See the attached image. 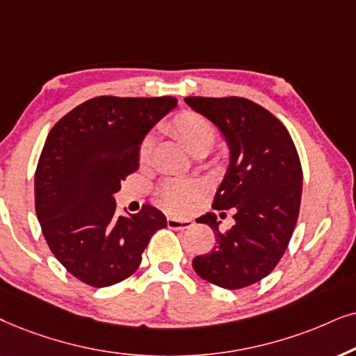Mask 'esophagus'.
I'll list each match as a JSON object with an SVG mask.
<instances>
[{"label": "esophagus", "instance_id": "1", "mask_svg": "<svg viewBox=\"0 0 356 356\" xmlns=\"http://www.w3.org/2000/svg\"><path fill=\"white\" fill-rule=\"evenodd\" d=\"M193 225L191 220H177V218H168V226L170 229L175 231H182V229H188Z\"/></svg>", "mask_w": 356, "mask_h": 356}]
</instances>
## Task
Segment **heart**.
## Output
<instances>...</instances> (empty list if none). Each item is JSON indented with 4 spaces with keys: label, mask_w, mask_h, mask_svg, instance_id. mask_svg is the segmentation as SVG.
<instances>
[{
    "label": "heart",
    "mask_w": 356,
    "mask_h": 356,
    "mask_svg": "<svg viewBox=\"0 0 356 356\" xmlns=\"http://www.w3.org/2000/svg\"><path fill=\"white\" fill-rule=\"evenodd\" d=\"M170 129H172L174 135L182 141L188 153L193 156L207 154L211 149V146L215 145L216 129L210 120H207L205 117L198 115L195 112H184L179 117H175ZM151 146H153V140L148 136L141 143V159L148 158ZM197 193L198 188L193 182L168 181L161 187L159 200L165 210L172 213H184L191 207V202L195 198Z\"/></svg>",
    "instance_id": "heart-1"
}]
</instances>
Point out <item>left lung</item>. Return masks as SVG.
I'll use <instances>...</instances> for the list:
<instances>
[{"label":"left lung","instance_id":"8db88e82","mask_svg":"<svg viewBox=\"0 0 356 356\" xmlns=\"http://www.w3.org/2000/svg\"><path fill=\"white\" fill-rule=\"evenodd\" d=\"M188 107L220 130L229 164L213 208L234 211V226L220 231L213 213L200 216L216 244L192 260L213 285L238 290L267 277L280 262L300 213L302 170L285 125L244 97H186ZM222 215V213H221Z\"/></svg>","mask_w":356,"mask_h":356}]
</instances>
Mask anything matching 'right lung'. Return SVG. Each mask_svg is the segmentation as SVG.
I'll return each mask as SVG.
<instances>
[{"mask_svg":"<svg viewBox=\"0 0 356 356\" xmlns=\"http://www.w3.org/2000/svg\"><path fill=\"white\" fill-rule=\"evenodd\" d=\"M177 107L174 97L101 96L79 104L50 130L35 170V213L56 260L86 285L129 278L163 211L115 215L120 181L138 169L148 131Z\"/></svg>","mask_w":356,"mask_h":356,"instance_id":"1","label":"right lung"}]
</instances>
